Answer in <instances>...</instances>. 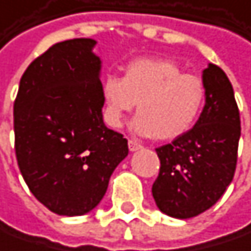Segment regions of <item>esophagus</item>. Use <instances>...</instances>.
<instances>
[{
    "label": "esophagus",
    "instance_id": "34e87169",
    "mask_svg": "<svg viewBox=\"0 0 251 251\" xmlns=\"http://www.w3.org/2000/svg\"><path fill=\"white\" fill-rule=\"evenodd\" d=\"M141 146L139 141L136 140H128V149H130V151H137V150H140Z\"/></svg>",
    "mask_w": 251,
    "mask_h": 251
}]
</instances>
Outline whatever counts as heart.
<instances>
[{"label": "heart", "instance_id": "obj_1", "mask_svg": "<svg viewBox=\"0 0 251 251\" xmlns=\"http://www.w3.org/2000/svg\"><path fill=\"white\" fill-rule=\"evenodd\" d=\"M102 97L110 127L120 128L124 115L139 102L133 130L140 136L175 140L195 124L204 105L205 83L169 59L140 57L126 65L123 78L105 76Z\"/></svg>", "mask_w": 251, "mask_h": 251}]
</instances>
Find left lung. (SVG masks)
<instances>
[{
  "mask_svg": "<svg viewBox=\"0 0 251 251\" xmlns=\"http://www.w3.org/2000/svg\"><path fill=\"white\" fill-rule=\"evenodd\" d=\"M205 107L195 126L160 146L159 176L151 194L159 209L173 218H192L215 204L234 177L240 112L230 79L217 65L202 74Z\"/></svg>",
  "mask_w": 251,
  "mask_h": 251,
  "instance_id": "left-lung-1",
  "label": "left lung"
}]
</instances>
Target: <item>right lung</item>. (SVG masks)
Returning <instances> with one entry per match:
<instances>
[{
  "mask_svg": "<svg viewBox=\"0 0 251 251\" xmlns=\"http://www.w3.org/2000/svg\"><path fill=\"white\" fill-rule=\"evenodd\" d=\"M95 40L49 47L23 76L14 101L17 163L30 192L57 215H83L107 192L128 154L127 139L102 120Z\"/></svg>",
  "mask_w": 251,
  "mask_h": 251,
  "instance_id": "right-lung-1",
  "label": "right lung"
}]
</instances>
